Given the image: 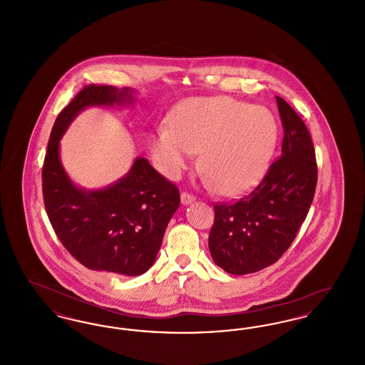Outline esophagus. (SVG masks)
<instances>
[{
	"label": "esophagus",
	"instance_id": "1",
	"mask_svg": "<svg viewBox=\"0 0 365 365\" xmlns=\"http://www.w3.org/2000/svg\"><path fill=\"white\" fill-rule=\"evenodd\" d=\"M180 201H182V205H190V204L195 201V197L191 195L189 192H182Z\"/></svg>",
	"mask_w": 365,
	"mask_h": 365
}]
</instances>
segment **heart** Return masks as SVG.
Segmentation results:
<instances>
[{
  "label": "heart",
  "instance_id": "b5f03b06",
  "mask_svg": "<svg viewBox=\"0 0 365 365\" xmlns=\"http://www.w3.org/2000/svg\"><path fill=\"white\" fill-rule=\"evenodd\" d=\"M278 123L260 105L230 97L190 98L178 105L170 125L158 124L150 137L157 170L176 179L198 150L205 183L225 195H240L257 185L278 142Z\"/></svg>",
  "mask_w": 365,
  "mask_h": 365
}]
</instances>
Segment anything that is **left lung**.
<instances>
[{"instance_id":"obj_1","label":"left lung","mask_w":365,"mask_h":365,"mask_svg":"<svg viewBox=\"0 0 365 365\" xmlns=\"http://www.w3.org/2000/svg\"><path fill=\"white\" fill-rule=\"evenodd\" d=\"M283 125L282 156L260 185L234 204L215 207L209 252L232 275L257 272L277 262L304 223L317 183L311 134L294 109L277 96Z\"/></svg>"}]
</instances>
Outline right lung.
<instances>
[{
    "label": "right lung",
    "instance_id": "obj_1",
    "mask_svg": "<svg viewBox=\"0 0 365 365\" xmlns=\"http://www.w3.org/2000/svg\"><path fill=\"white\" fill-rule=\"evenodd\" d=\"M134 93L130 87H83L57 116L42 168L45 208L64 247L88 269L125 277L142 275L153 265L179 208V191L143 157L103 189L76 186L63 167L60 139L86 108L128 106L135 103Z\"/></svg>",
    "mask_w": 365,
    "mask_h": 365
}]
</instances>
